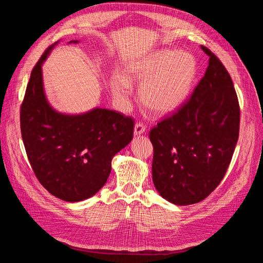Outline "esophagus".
Instances as JSON below:
<instances>
[{
	"mask_svg": "<svg viewBox=\"0 0 263 263\" xmlns=\"http://www.w3.org/2000/svg\"><path fill=\"white\" fill-rule=\"evenodd\" d=\"M146 132V126L141 123H137L135 125V128H134V135L135 136H138V135L144 134Z\"/></svg>",
	"mask_w": 263,
	"mask_h": 263,
	"instance_id": "esophagus-1",
	"label": "esophagus"
}]
</instances>
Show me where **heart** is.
I'll return each instance as SVG.
<instances>
[{"label":"heart","mask_w":263,"mask_h":263,"mask_svg":"<svg viewBox=\"0 0 263 263\" xmlns=\"http://www.w3.org/2000/svg\"><path fill=\"white\" fill-rule=\"evenodd\" d=\"M196 73V62L191 53L172 49H159L128 68L129 77L142 81L139 97L147 108L157 114H166L178 108L187 97ZM115 97L127 102L132 85L124 74L113 78Z\"/></svg>","instance_id":"1"}]
</instances>
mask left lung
I'll return each mask as SVG.
<instances>
[{"mask_svg":"<svg viewBox=\"0 0 263 263\" xmlns=\"http://www.w3.org/2000/svg\"><path fill=\"white\" fill-rule=\"evenodd\" d=\"M209 67L187 103L150 132L153 181L176 205L203 201L224 178L239 135L240 110L229 73L202 46Z\"/></svg>","mask_w":263,"mask_h":263,"instance_id":"left-lung-1","label":"left lung"}]
</instances>
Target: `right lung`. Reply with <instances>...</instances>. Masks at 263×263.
<instances>
[{"label": "right lung", "mask_w": 263, "mask_h": 263, "mask_svg": "<svg viewBox=\"0 0 263 263\" xmlns=\"http://www.w3.org/2000/svg\"><path fill=\"white\" fill-rule=\"evenodd\" d=\"M58 44L44 52L31 71L21 107V132L43 186L62 201L80 202L104 186L113 157L133 139L134 121L102 107L80 114L53 108L46 97L43 65Z\"/></svg>", "instance_id": "1"}]
</instances>
